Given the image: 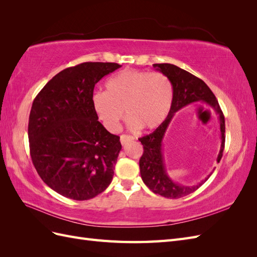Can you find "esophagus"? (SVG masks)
<instances>
[{
    "instance_id": "34e87169",
    "label": "esophagus",
    "mask_w": 257,
    "mask_h": 257,
    "mask_svg": "<svg viewBox=\"0 0 257 257\" xmlns=\"http://www.w3.org/2000/svg\"><path fill=\"white\" fill-rule=\"evenodd\" d=\"M133 139H134L133 137L130 136V135H125V134H123V135L120 136V142L123 146H125L126 144H128L130 142L133 141Z\"/></svg>"
}]
</instances>
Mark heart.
Masks as SVG:
<instances>
[{
	"instance_id": "obj_1",
	"label": "heart",
	"mask_w": 257,
	"mask_h": 257,
	"mask_svg": "<svg viewBox=\"0 0 257 257\" xmlns=\"http://www.w3.org/2000/svg\"><path fill=\"white\" fill-rule=\"evenodd\" d=\"M106 90L93 94L92 107L109 132L119 130L124 109L132 130L157 128L173 104V84L162 73L124 69L106 82Z\"/></svg>"
}]
</instances>
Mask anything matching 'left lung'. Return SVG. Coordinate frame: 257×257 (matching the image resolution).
<instances>
[{
  "label": "left lung",
  "mask_w": 257,
  "mask_h": 257,
  "mask_svg": "<svg viewBox=\"0 0 257 257\" xmlns=\"http://www.w3.org/2000/svg\"><path fill=\"white\" fill-rule=\"evenodd\" d=\"M153 67L168 77L173 84L174 97L172 108L165 121L153 133L139 138V142L144 146V153L139 160V167H141V175L144 183L153 193L166 198L177 199L195 192L208 180L209 176L196 185L186 186L176 183L167 175L162 145L175 113L181 108L195 102H203L213 108L216 114L219 115L222 141L220 153L216 159L217 163L222 159L225 145V119L216 97L203 80L174 64H153Z\"/></svg>",
  "instance_id": "obj_1"
}]
</instances>
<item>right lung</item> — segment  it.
<instances>
[{
  "label": "right lung",
  "mask_w": 257,
  "mask_h": 257,
  "mask_svg": "<svg viewBox=\"0 0 257 257\" xmlns=\"http://www.w3.org/2000/svg\"><path fill=\"white\" fill-rule=\"evenodd\" d=\"M121 65L85 62L57 74L31 108L30 154L42 180L60 195L87 200L110 184L121 151L92 107L93 90Z\"/></svg>",
  "instance_id": "obj_1"
}]
</instances>
